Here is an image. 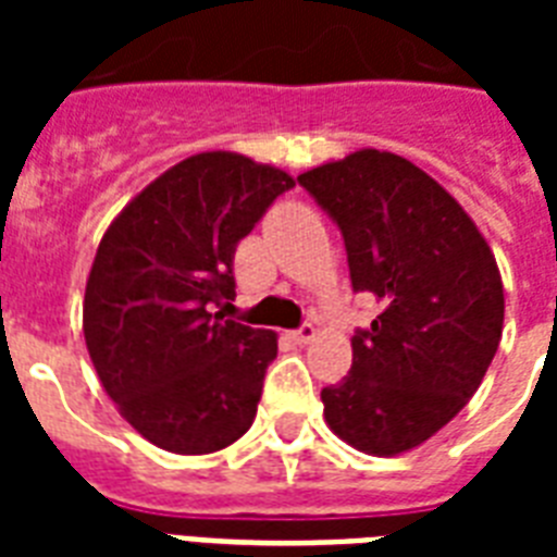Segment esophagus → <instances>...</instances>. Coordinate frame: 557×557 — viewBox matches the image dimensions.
Wrapping results in <instances>:
<instances>
[{"label": "esophagus", "mask_w": 557, "mask_h": 557, "mask_svg": "<svg viewBox=\"0 0 557 557\" xmlns=\"http://www.w3.org/2000/svg\"><path fill=\"white\" fill-rule=\"evenodd\" d=\"M314 335H318V330H314L312 323H304L300 330L288 332V338L295 341V344H309V341H314Z\"/></svg>", "instance_id": "34e87169"}]
</instances>
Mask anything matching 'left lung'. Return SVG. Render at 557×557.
<instances>
[{"label":"left lung","instance_id":"1","mask_svg":"<svg viewBox=\"0 0 557 557\" xmlns=\"http://www.w3.org/2000/svg\"><path fill=\"white\" fill-rule=\"evenodd\" d=\"M297 182L338 222L352 288L381 306L349 375L323 387V419L356 450L398 457L480 387L503 335L500 269L462 205L396 152H349Z\"/></svg>","mask_w":557,"mask_h":557}]
</instances>
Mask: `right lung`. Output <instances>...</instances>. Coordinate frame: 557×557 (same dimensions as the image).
Masks as SVG:
<instances>
[{"label": "right lung", "instance_id": "right-lung-1", "mask_svg": "<svg viewBox=\"0 0 557 557\" xmlns=\"http://www.w3.org/2000/svg\"><path fill=\"white\" fill-rule=\"evenodd\" d=\"M295 187L239 152H196L126 205L100 239L83 335L117 413L156 448L213 454L257 416L277 335L213 312L234 300L236 243Z\"/></svg>", "mask_w": 557, "mask_h": 557}]
</instances>
